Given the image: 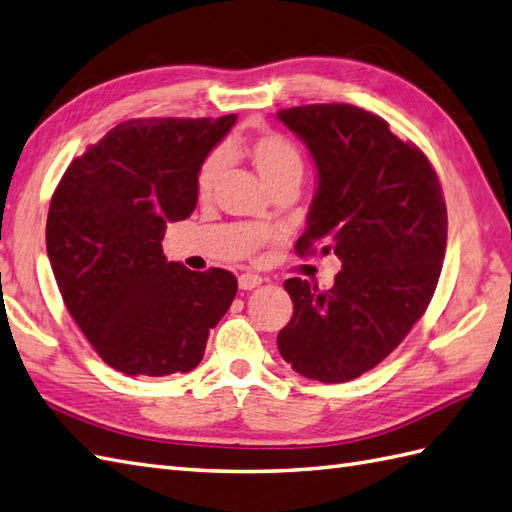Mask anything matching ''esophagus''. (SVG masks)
I'll return each instance as SVG.
<instances>
[{
	"mask_svg": "<svg viewBox=\"0 0 512 512\" xmlns=\"http://www.w3.org/2000/svg\"><path fill=\"white\" fill-rule=\"evenodd\" d=\"M261 279L259 275H253V272H244V275H240V279H237V283H240L242 290H253L257 288V285H261Z\"/></svg>",
	"mask_w": 512,
	"mask_h": 512,
	"instance_id": "34e87169",
	"label": "esophagus"
}]
</instances>
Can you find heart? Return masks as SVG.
I'll return each instance as SVG.
<instances>
[{"mask_svg":"<svg viewBox=\"0 0 512 512\" xmlns=\"http://www.w3.org/2000/svg\"><path fill=\"white\" fill-rule=\"evenodd\" d=\"M242 152L270 189L288 183H301L305 172L303 154L285 135L275 133V130H264V133L248 139ZM224 163H227V159H224L222 150L209 152L205 161L200 163L196 174V192L200 198H209L213 194L224 172Z\"/></svg>","mask_w":512,"mask_h":512,"instance_id":"obj_1","label":"heart"}]
</instances>
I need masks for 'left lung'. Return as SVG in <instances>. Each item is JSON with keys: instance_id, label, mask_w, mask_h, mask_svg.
Instances as JSON below:
<instances>
[{"instance_id": "obj_1", "label": "left lung", "mask_w": 512, "mask_h": 512, "mask_svg": "<svg viewBox=\"0 0 512 512\" xmlns=\"http://www.w3.org/2000/svg\"><path fill=\"white\" fill-rule=\"evenodd\" d=\"M277 117L318 170L296 253L342 261L329 290L283 283L294 314L279 353L307 379L351 382L395 351L432 301L447 246L443 189L425 154L360 106L305 104Z\"/></svg>"}]
</instances>
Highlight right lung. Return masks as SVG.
<instances>
[{"label":"right lung","instance_id":"1","mask_svg":"<svg viewBox=\"0 0 512 512\" xmlns=\"http://www.w3.org/2000/svg\"><path fill=\"white\" fill-rule=\"evenodd\" d=\"M235 115L139 117L69 163L50 202L47 257L71 318L124 375L196 368L231 307L229 270L194 272L163 255L168 222L194 211L196 174Z\"/></svg>","mask_w":512,"mask_h":512}]
</instances>
